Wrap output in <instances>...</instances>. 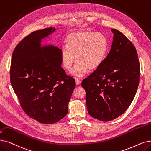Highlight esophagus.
<instances>
[{
    "label": "esophagus",
    "mask_w": 151,
    "mask_h": 151,
    "mask_svg": "<svg viewBox=\"0 0 151 151\" xmlns=\"http://www.w3.org/2000/svg\"><path fill=\"white\" fill-rule=\"evenodd\" d=\"M75 81H76V85H80L81 83V81L79 79H78V78H75Z\"/></svg>",
    "instance_id": "esophagus-1"
}]
</instances>
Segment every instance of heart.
<instances>
[{
	"label": "heart",
	"instance_id": "obj_1",
	"mask_svg": "<svg viewBox=\"0 0 151 151\" xmlns=\"http://www.w3.org/2000/svg\"><path fill=\"white\" fill-rule=\"evenodd\" d=\"M66 42L60 50L61 63L65 70L70 71L77 60L71 71L74 76L83 77L89 69L98 68L106 58L107 40L102 33L90 30L76 31L67 36Z\"/></svg>",
	"mask_w": 151,
	"mask_h": 151
}]
</instances>
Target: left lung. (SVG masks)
I'll return each instance as SVG.
<instances>
[{
	"label": "left lung",
	"mask_w": 151,
	"mask_h": 151,
	"mask_svg": "<svg viewBox=\"0 0 151 151\" xmlns=\"http://www.w3.org/2000/svg\"><path fill=\"white\" fill-rule=\"evenodd\" d=\"M113 42L101 66L81 83L86 91L88 112L107 122L116 119L130 106L139 83L140 64L132 42L111 29Z\"/></svg>",
	"instance_id": "8db88e82"
}]
</instances>
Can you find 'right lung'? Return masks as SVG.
I'll return each mask as SVG.
<instances>
[{"label":"right lung","mask_w":151,"mask_h":151,"mask_svg":"<svg viewBox=\"0 0 151 151\" xmlns=\"http://www.w3.org/2000/svg\"><path fill=\"white\" fill-rule=\"evenodd\" d=\"M56 31L47 28L31 32L13 52L10 82L23 110L39 123H54L68 113L75 80L61 67L60 49L42 46V40Z\"/></svg>","instance_id":"1"}]
</instances>
